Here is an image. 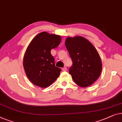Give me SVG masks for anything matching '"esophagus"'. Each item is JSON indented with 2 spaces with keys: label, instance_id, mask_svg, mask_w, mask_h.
Returning <instances> with one entry per match:
<instances>
[{
  "label": "esophagus",
  "instance_id": "1",
  "mask_svg": "<svg viewBox=\"0 0 122 122\" xmlns=\"http://www.w3.org/2000/svg\"><path fill=\"white\" fill-rule=\"evenodd\" d=\"M62 70L63 71H66V70H67V67H65L62 68Z\"/></svg>",
  "mask_w": 122,
  "mask_h": 122
}]
</instances>
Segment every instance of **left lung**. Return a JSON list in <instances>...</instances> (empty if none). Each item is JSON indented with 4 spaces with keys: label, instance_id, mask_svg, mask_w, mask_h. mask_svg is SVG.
I'll return each mask as SVG.
<instances>
[{
    "label": "left lung",
    "instance_id": "8db88e82",
    "mask_svg": "<svg viewBox=\"0 0 122 122\" xmlns=\"http://www.w3.org/2000/svg\"><path fill=\"white\" fill-rule=\"evenodd\" d=\"M65 46L72 61L69 73L73 80L80 87L91 85L102 71V62L97 50L82 36L67 37Z\"/></svg>",
    "mask_w": 122,
    "mask_h": 122
}]
</instances>
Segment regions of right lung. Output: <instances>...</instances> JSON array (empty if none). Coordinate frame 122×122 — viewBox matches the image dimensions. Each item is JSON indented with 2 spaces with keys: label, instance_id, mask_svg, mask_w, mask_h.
I'll list each match as a JSON object with an SVG mask.
<instances>
[{
  "label": "right lung",
  "instance_id": "1",
  "mask_svg": "<svg viewBox=\"0 0 122 122\" xmlns=\"http://www.w3.org/2000/svg\"><path fill=\"white\" fill-rule=\"evenodd\" d=\"M61 40L60 36L42 32L27 47L23 66L27 77L35 85L47 87L59 76L61 70L55 66L51 51L59 45Z\"/></svg>",
  "mask_w": 122,
  "mask_h": 122
}]
</instances>
